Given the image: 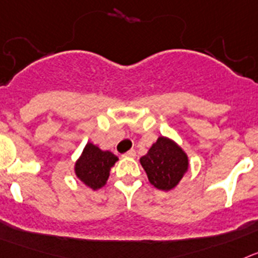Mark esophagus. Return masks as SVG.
<instances>
[{"mask_svg": "<svg viewBox=\"0 0 258 258\" xmlns=\"http://www.w3.org/2000/svg\"><path fill=\"white\" fill-rule=\"evenodd\" d=\"M126 157H131V158H134V157H136V152L134 151V149H131V151L127 152L126 154H124Z\"/></svg>", "mask_w": 258, "mask_h": 258, "instance_id": "1", "label": "esophagus"}]
</instances>
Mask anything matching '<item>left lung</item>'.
<instances>
[{"instance_id": "8db88e82", "label": "left lung", "mask_w": 258, "mask_h": 258, "mask_svg": "<svg viewBox=\"0 0 258 258\" xmlns=\"http://www.w3.org/2000/svg\"><path fill=\"white\" fill-rule=\"evenodd\" d=\"M148 180L160 191L169 192L176 187L189 169L188 154L175 140L158 136L145 156L140 158Z\"/></svg>"}]
</instances>
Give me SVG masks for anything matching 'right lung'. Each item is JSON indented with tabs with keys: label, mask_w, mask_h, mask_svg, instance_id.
<instances>
[{
	"label": "right lung",
	"mask_w": 258,
	"mask_h": 258,
	"mask_svg": "<svg viewBox=\"0 0 258 258\" xmlns=\"http://www.w3.org/2000/svg\"><path fill=\"white\" fill-rule=\"evenodd\" d=\"M118 157L109 151L88 142L79 158L75 161L74 172L76 178L92 191H97L106 184L111 167L118 162Z\"/></svg>",
	"instance_id": "obj_1"
}]
</instances>
